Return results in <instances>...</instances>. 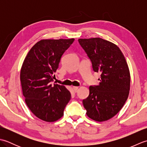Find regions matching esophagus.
<instances>
[{
    "label": "esophagus",
    "mask_w": 147,
    "mask_h": 147,
    "mask_svg": "<svg viewBox=\"0 0 147 147\" xmlns=\"http://www.w3.org/2000/svg\"><path fill=\"white\" fill-rule=\"evenodd\" d=\"M73 89L74 91V92H77L78 90V86H73Z\"/></svg>",
    "instance_id": "1"
}]
</instances>
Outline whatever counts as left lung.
I'll list each match as a JSON object with an SVG mask.
<instances>
[{
	"mask_svg": "<svg viewBox=\"0 0 147 147\" xmlns=\"http://www.w3.org/2000/svg\"><path fill=\"white\" fill-rule=\"evenodd\" d=\"M80 45L92 62L93 69L101 73L99 85L90 86L83 100L86 115L95 121L110 119L123 108L130 90V73L118 47L100 38H80Z\"/></svg>",
	"mask_w": 147,
	"mask_h": 147,
	"instance_id": "1",
	"label": "left lung"
}]
</instances>
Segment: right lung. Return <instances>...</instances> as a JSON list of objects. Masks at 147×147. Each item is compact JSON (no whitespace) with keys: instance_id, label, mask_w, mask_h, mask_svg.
<instances>
[{"instance_id":"1","label":"right lung","mask_w":147,"mask_h":147,"mask_svg":"<svg viewBox=\"0 0 147 147\" xmlns=\"http://www.w3.org/2000/svg\"><path fill=\"white\" fill-rule=\"evenodd\" d=\"M74 40H40L30 50L22 64L20 81L24 100L32 113L42 121L51 123L61 118L71 98L64 86L53 85L51 82L62 54Z\"/></svg>"}]
</instances>
